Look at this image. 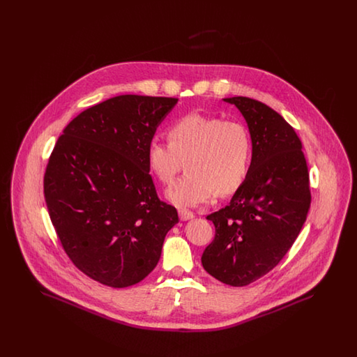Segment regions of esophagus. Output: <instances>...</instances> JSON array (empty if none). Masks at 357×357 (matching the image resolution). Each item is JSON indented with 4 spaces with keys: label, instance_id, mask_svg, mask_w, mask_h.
<instances>
[{
    "label": "esophagus",
    "instance_id": "obj_1",
    "mask_svg": "<svg viewBox=\"0 0 357 357\" xmlns=\"http://www.w3.org/2000/svg\"><path fill=\"white\" fill-rule=\"evenodd\" d=\"M195 215H194V213H191V211H188V210H185V208H181L179 210V218H181V221H188V220H192Z\"/></svg>",
    "mask_w": 357,
    "mask_h": 357
}]
</instances>
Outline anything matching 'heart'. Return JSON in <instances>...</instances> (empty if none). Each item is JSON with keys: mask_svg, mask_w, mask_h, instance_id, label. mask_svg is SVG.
<instances>
[{"mask_svg": "<svg viewBox=\"0 0 357 357\" xmlns=\"http://www.w3.org/2000/svg\"><path fill=\"white\" fill-rule=\"evenodd\" d=\"M252 155V136L243 123L191 112L171 126L169 143L149 144L147 165L169 185L187 162L188 175L167 188L166 198L178 207H195L217 191L236 192L249 175Z\"/></svg>", "mask_w": 357, "mask_h": 357, "instance_id": "heart-1", "label": "heart"}]
</instances>
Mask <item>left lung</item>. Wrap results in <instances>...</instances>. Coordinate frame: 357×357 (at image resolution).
I'll list each match as a JSON object with an SVG mask.
<instances>
[{"instance_id":"left-lung-1","label":"left lung","mask_w":357,"mask_h":357,"mask_svg":"<svg viewBox=\"0 0 357 357\" xmlns=\"http://www.w3.org/2000/svg\"><path fill=\"white\" fill-rule=\"evenodd\" d=\"M252 136L249 175L229 206L206 218L215 226L202 265L230 287H245L271 272L300 234L310 206L303 144L293 127L269 105L250 98H226Z\"/></svg>"}]
</instances>
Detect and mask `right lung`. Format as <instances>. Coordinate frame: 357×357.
I'll return each mask as SVG.
<instances>
[{"label":"right lung","instance_id":"right-lung-1","mask_svg":"<svg viewBox=\"0 0 357 357\" xmlns=\"http://www.w3.org/2000/svg\"><path fill=\"white\" fill-rule=\"evenodd\" d=\"M178 99L120 95L69 123L52 153L44 197L59 239L77 269L112 288L153 272L179 222L160 202L147 147Z\"/></svg>","mask_w":357,"mask_h":357}]
</instances>
